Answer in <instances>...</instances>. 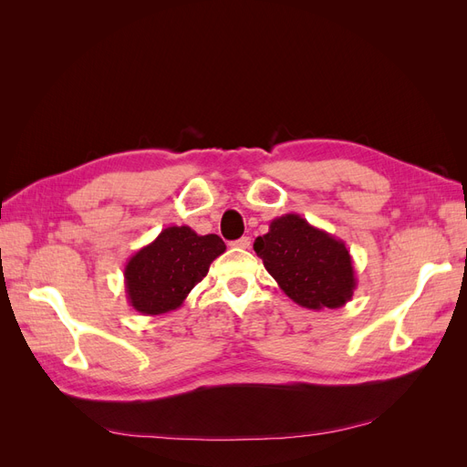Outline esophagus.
<instances>
[{"label": "esophagus", "instance_id": "esophagus-1", "mask_svg": "<svg viewBox=\"0 0 467 467\" xmlns=\"http://www.w3.org/2000/svg\"><path fill=\"white\" fill-rule=\"evenodd\" d=\"M234 247H239V249H249L251 247V237H242V239H237V242H234L232 244Z\"/></svg>", "mask_w": 467, "mask_h": 467}]
</instances>
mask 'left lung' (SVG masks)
<instances>
[{
	"label": "left lung",
	"instance_id": "1",
	"mask_svg": "<svg viewBox=\"0 0 467 467\" xmlns=\"http://www.w3.org/2000/svg\"><path fill=\"white\" fill-rule=\"evenodd\" d=\"M280 290L307 309L343 307L357 276L343 239L323 232L300 214L278 216L253 244Z\"/></svg>",
	"mask_w": 467,
	"mask_h": 467
}]
</instances>
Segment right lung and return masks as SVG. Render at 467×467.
Returning a JSON list of instances; mask_svg holds the SVG:
<instances>
[{
	"instance_id": "add662e5",
	"label": "right lung",
	"mask_w": 467,
	"mask_h": 467,
	"mask_svg": "<svg viewBox=\"0 0 467 467\" xmlns=\"http://www.w3.org/2000/svg\"><path fill=\"white\" fill-rule=\"evenodd\" d=\"M223 251L225 244L216 234L199 235L189 225H169L126 263L129 304L142 316L173 312Z\"/></svg>"
}]
</instances>
